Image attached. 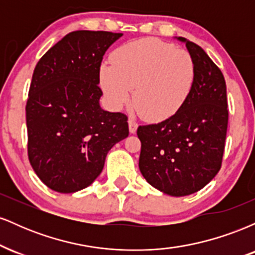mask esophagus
<instances>
[{
  "instance_id": "34e87169",
  "label": "esophagus",
  "mask_w": 255,
  "mask_h": 255,
  "mask_svg": "<svg viewBox=\"0 0 255 255\" xmlns=\"http://www.w3.org/2000/svg\"><path fill=\"white\" fill-rule=\"evenodd\" d=\"M128 126H129V131L130 133H135L136 128H137V122L134 118H129L128 120Z\"/></svg>"
}]
</instances>
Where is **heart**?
Segmentation results:
<instances>
[{
    "instance_id": "obj_1",
    "label": "heart",
    "mask_w": 255,
    "mask_h": 255,
    "mask_svg": "<svg viewBox=\"0 0 255 255\" xmlns=\"http://www.w3.org/2000/svg\"><path fill=\"white\" fill-rule=\"evenodd\" d=\"M197 69L192 55L154 39L134 40L111 55L99 72L101 86L114 107L133 105L147 121H163L181 110L191 96Z\"/></svg>"
}]
</instances>
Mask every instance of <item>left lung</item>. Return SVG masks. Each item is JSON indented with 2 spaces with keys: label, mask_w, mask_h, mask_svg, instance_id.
I'll use <instances>...</instances> for the list:
<instances>
[{
  "label": "left lung",
  "mask_w": 255,
  "mask_h": 255,
  "mask_svg": "<svg viewBox=\"0 0 255 255\" xmlns=\"http://www.w3.org/2000/svg\"><path fill=\"white\" fill-rule=\"evenodd\" d=\"M186 43L197 69L186 104L171 118L139 126V169L154 188L184 197L204 188L217 175L228 129L227 86L221 69L200 46Z\"/></svg>",
  "instance_id": "obj_1"
}]
</instances>
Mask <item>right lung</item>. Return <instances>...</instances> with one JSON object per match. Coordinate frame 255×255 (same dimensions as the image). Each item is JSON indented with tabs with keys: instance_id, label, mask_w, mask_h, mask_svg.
I'll return each instance as SVG.
<instances>
[{
	"instance_id": "1",
	"label": "right lung",
	"mask_w": 255,
	"mask_h": 255,
	"mask_svg": "<svg viewBox=\"0 0 255 255\" xmlns=\"http://www.w3.org/2000/svg\"><path fill=\"white\" fill-rule=\"evenodd\" d=\"M122 33L73 31L38 61L26 103L27 154L52 191L86 188L105 157L128 136L127 115L99 107V71L105 51Z\"/></svg>"
}]
</instances>
